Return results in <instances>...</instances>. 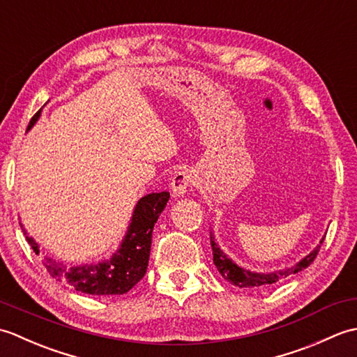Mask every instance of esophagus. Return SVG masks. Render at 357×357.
<instances>
[{
  "label": "esophagus",
  "instance_id": "esophagus-1",
  "mask_svg": "<svg viewBox=\"0 0 357 357\" xmlns=\"http://www.w3.org/2000/svg\"><path fill=\"white\" fill-rule=\"evenodd\" d=\"M195 176L192 172L188 170H179V172H174L173 178H172V183H170V187H172V192L174 196H184L187 188L192 187V184L195 183Z\"/></svg>",
  "mask_w": 357,
  "mask_h": 357
}]
</instances>
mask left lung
Instances as JSON below:
<instances>
[{
	"instance_id": "1",
	"label": "left lung",
	"mask_w": 357,
	"mask_h": 357,
	"mask_svg": "<svg viewBox=\"0 0 357 357\" xmlns=\"http://www.w3.org/2000/svg\"><path fill=\"white\" fill-rule=\"evenodd\" d=\"M324 239L321 241V245H322ZM210 244H211V250H213V264L216 265L218 271L221 273L222 278H225L229 282H231L233 285H236L239 288L268 287L271 284L279 282V280H282L284 278H288L290 275H296V273H299L304 268H307L308 265L316 259V256L321 250V245H317L312 253L305 256L304 259L299 261L296 265H293L291 268H285V270H279V271H273V273H253V271H248V270L238 267V265L234 264L231 259H229L222 250L216 245L215 238L211 233H210Z\"/></svg>"
}]
</instances>
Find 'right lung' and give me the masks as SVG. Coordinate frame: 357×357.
<instances>
[{
	"label": "right lung",
	"mask_w": 357,
	"mask_h": 357,
	"mask_svg": "<svg viewBox=\"0 0 357 357\" xmlns=\"http://www.w3.org/2000/svg\"><path fill=\"white\" fill-rule=\"evenodd\" d=\"M40 115L41 110H38L30 119L27 130L32 128ZM169 198V192H161L146 195L139 199L135 207L132 222L123 244L109 261L78 265V267H64L63 264L56 262L52 257H44V267L47 268L52 278L63 280L81 293L93 296L127 293L146 275L150 257L151 233H153L155 222L167 206ZM21 230L26 234L29 245L33 248L36 255H40V247L32 238L27 236V231L22 225Z\"/></svg>",
	"instance_id": "right-lung-1"
}]
</instances>
